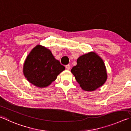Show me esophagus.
I'll return each mask as SVG.
<instances>
[{
	"label": "esophagus",
	"mask_w": 131,
	"mask_h": 131,
	"mask_svg": "<svg viewBox=\"0 0 131 131\" xmlns=\"http://www.w3.org/2000/svg\"><path fill=\"white\" fill-rule=\"evenodd\" d=\"M65 68L67 70H70V65H67L65 66Z\"/></svg>",
	"instance_id": "esophagus-1"
}]
</instances>
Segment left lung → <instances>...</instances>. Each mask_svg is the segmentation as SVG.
Instances as JSON below:
<instances>
[{"instance_id":"left-lung-1","label":"left lung","mask_w":131,"mask_h":131,"mask_svg":"<svg viewBox=\"0 0 131 131\" xmlns=\"http://www.w3.org/2000/svg\"><path fill=\"white\" fill-rule=\"evenodd\" d=\"M71 72L80 86L85 91H93L101 86L107 79L105 64L94 52L80 56Z\"/></svg>"}]
</instances>
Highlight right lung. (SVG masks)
I'll return each instance as SVG.
<instances>
[{
    "label": "right lung",
    "mask_w": 131,
    "mask_h": 131,
    "mask_svg": "<svg viewBox=\"0 0 131 131\" xmlns=\"http://www.w3.org/2000/svg\"><path fill=\"white\" fill-rule=\"evenodd\" d=\"M65 69L51 51L41 45L31 51L23 65V74L28 82L39 88L48 86Z\"/></svg>",
    "instance_id": "right-lung-1"
}]
</instances>
